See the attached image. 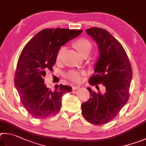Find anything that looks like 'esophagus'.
<instances>
[{"instance_id": "1", "label": "esophagus", "mask_w": 146, "mask_h": 146, "mask_svg": "<svg viewBox=\"0 0 146 146\" xmlns=\"http://www.w3.org/2000/svg\"><path fill=\"white\" fill-rule=\"evenodd\" d=\"M80 87L79 86H72V89L74 90H77V89H79L80 88Z\"/></svg>"}]
</instances>
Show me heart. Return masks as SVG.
Here are the masks:
<instances>
[{
	"label": "heart",
	"mask_w": 146,
	"mask_h": 146,
	"mask_svg": "<svg viewBox=\"0 0 146 146\" xmlns=\"http://www.w3.org/2000/svg\"><path fill=\"white\" fill-rule=\"evenodd\" d=\"M74 47L76 49L80 52L81 55L84 56L86 54H89L92 48V44L88 39L86 38H80L76 40L74 42ZM65 50V47H62L59 50L57 56H56V60L57 61H60L61 58L62 54ZM85 74L84 72H79L77 70H70L68 72L66 77L70 81L75 83H80L82 80L83 76Z\"/></svg>",
	"instance_id": "obj_1"
}]
</instances>
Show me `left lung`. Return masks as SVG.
Returning a JSON list of instances; mask_svg holds the SVG:
<instances>
[{
    "mask_svg": "<svg viewBox=\"0 0 146 146\" xmlns=\"http://www.w3.org/2000/svg\"><path fill=\"white\" fill-rule=\"evenodd\" d=\"M86 31L96 41L99 50L89 83H102L106 92L101 94L87 88L90 98L81 104L82 114L90 123L103 125L111 121L128 100L132 69L124 48L110 33L99 27H91Z\"/></svg>",
    "mask_w": 146,
    "mask_h": 146,
    "instance_id": "left-lung-1",
    "label": "left lung"
}]
</instances>
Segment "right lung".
Segmentation results:
<instances>
[{"mask_svg": "<svg viewBox=\"0 0 146 146\" xmlns=\"http://www.w3.org/2000/svg\"><path fill=\"white\" fill-rule=\"evenodd\" d=\"M83 30L45 29L38 33L23 48L18 60L15 85L23 106L35 119H45L60 111L61 98L72 87L60 85L51 90L45 85L47 70H53L61 46L77 37Z\"/></svg>", "mask_w": 146, "mask_h": 146, "instance_id": "obj_1", "label": "right lung"}]
</instances>
